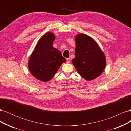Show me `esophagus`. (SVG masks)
I'll use <instances>...</instances> for the list:
<instances>
[{"mask_svg": "<svg viewBox=\"0 0 131 131\" xmlns=\"http://www.w3.org/2000/svg\"><path fill=\"white\" fill-rule=\"evenodd\" d=\"M66 60H67V63H70V58H67L66 59Z\"/></svg>", "mask_w": 131, "mask_h": 131, "instance_id": "esophagus-1", "label": "esophagus"}]
</instances>
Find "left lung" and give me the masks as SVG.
I'll use <instances>...</instances> for the list:
<instances>
[{
	"label": "left lung",
	"instance_id": "left-lung-1",
	"mask_svg": "<svg viewBox=\"0 0 131 131\" xmlns=\"http://www.w3.org/2000/svg\"><path fill=\"white\" fill-rule=\"evenodd\" d=\"M75 40L76 47L73 64L81 77L88 81L94 80L105 69V55L97 43L86 34H78Z\"/></svg>",
	"mask_w": 131,
	"mask_h": 131
}]
</instances>
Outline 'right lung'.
I'll use <instances>...</instances> for the list:
<instances>
[{
    "instance_id": "obj_1",
    "label": "right lung",
    "mask_w": 131,
    "mask_h": 131,
    "mask_svg": "<svg viewBox=\"0 0 131 131\" xmlns=\"http://www.w3.org/2000/svg\"><path fill=\"white\" fill-rule=\"evenodd\" d=\"M55 38L54 34L50 31L43 35L38 41L28 63L30 73L42 82L51 80L62 63L66 62L60 51L53 47Z\"/></svg>"
}]
</instances>
